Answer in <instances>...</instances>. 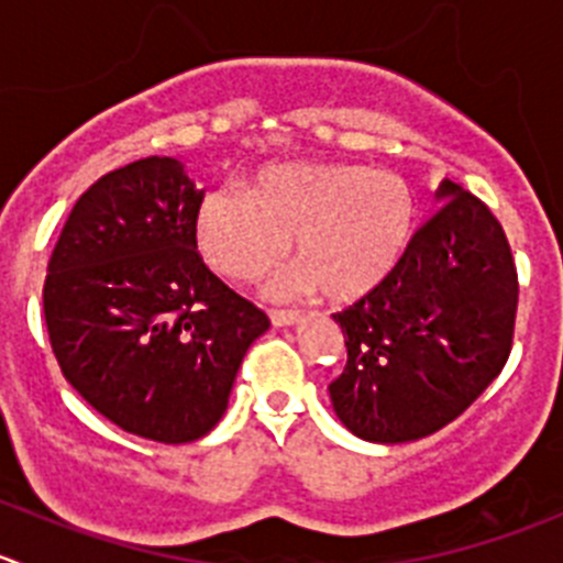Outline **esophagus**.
<instances>
[{
    "label": "esophagus",
    "instance_id": "34e87169",
    "mask_svg": "<svg viewBox=\"0 0 563 563\" xmlns=\"http://www.w3.org/2000/svg\"><path fill=\"white\" fill-rule=\"evenodd\" d=\"M269 319L275 327H291L299 321L297 310H269Z\"/></svg>",
    "mask_w": 563,
    "mask_h": 563
}]
</instances>
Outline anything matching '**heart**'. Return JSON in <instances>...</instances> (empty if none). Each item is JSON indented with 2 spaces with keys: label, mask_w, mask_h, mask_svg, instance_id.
I'll list each match as a JSON object with an SVG mask.
<instances>
[{
  "label": "heart",
  "mask_w": 563,
  "mask_h": 563,
  "mask_svg": "<svg viewBox=\"0 0 563 563\" xmlns=\"http://www.w3.org/2000/svg\"><path fill=\"white\" fill-rule=\"evenodd\" d=\"M418 200L398 173L363 165H280L247 192L211 189L195 211L200 255L228 280H255L291 250L299 264L269 283L272 297L324 294L357 302L407 255Z\"/></svg>",
  "instance_id": "1"
}]
</instances>
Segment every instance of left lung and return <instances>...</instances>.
<instances>
[{
	"instance_id": "8db88e82",
	"label": "left lung",
	"mask_w": 563,
	"mask_h": 563,
	"mask_svg": "<svg viewBox=\"0 0 563 563\" xmlns=\"http://www.w3.org/2000/svg\"><path fill=\"white\" fill-rule=\"evenodd\" d=\"M438 206L398 269L332 316L346 341L332 409L371 443H409L449 427L511 352L520 286L504 228L449 178Z\"/></svg>"
}]
</instances>
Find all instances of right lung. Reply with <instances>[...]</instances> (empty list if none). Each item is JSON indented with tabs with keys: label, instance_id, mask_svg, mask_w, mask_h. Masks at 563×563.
<instances>
[{
	"label": "right lung",
	"instance_id": "right-lung-1",
	"mask_svg": "<svg viewBox=\"0 0 563 563\" xmlns=\"http://www.w3.org/2000/svg\"><path fill=\"white\" fill-rule=\"evenodd\" d=\"M203 192L170 156L98 178L68 214L43 283L59 371L114 427L192 443L220 423L269 319L203 264Z\"/></svg>",
	"mask_w": 563,
	"mask_h": 563
}]
</instances>
